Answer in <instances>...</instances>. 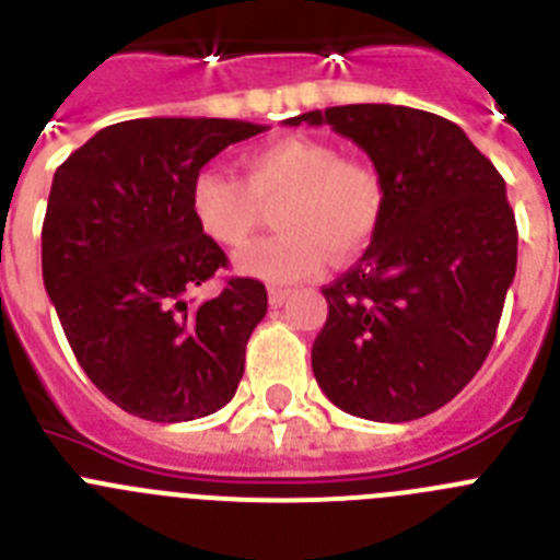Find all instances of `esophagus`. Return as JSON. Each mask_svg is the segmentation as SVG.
<instances>
[{"label":"esophagus","instance_id":"34e87169","mask_svg":"<svg viewBox=\"0 0 560 560\" xmlns=\"http://www.w3.org/2000/svg\"><path fill=\"white\" fill-rule=\"evenodd\" d=\"M285 296H289V289H283V285H271L269 289V303L275 305V308L285 303Z\"/></svg>","mask_w":560,"mask_h":560}]
</instances>
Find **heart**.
<instances>
[{
	"label": "heart",
	"instance_id": "1",
	"mask_svg": "<svg viewBox=\"0 0 560 560\" xmlns=\"http://www.w3.org/2000/svg\"><path fill=\"white\" fill-rule=\"evenodd\" d=\"M275 207L277 235L252 244L237 271L266 283H294L325 269L330 252L350 260L378 232L387 187L370 162L345 160L339 148L314 137H280L244 156V182L221 167L190 179V212L199 230L224 249L255 232L260 205Z\"/></svg>",
	"mask_w": 560,
	"mask_h": 560
}]
</instances>
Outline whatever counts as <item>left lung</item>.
<instances>
[{
	"label": "left lung",
	"mask_w": 560,
	"mask_h": 560,
	"mask_svg": "<svg viewBox=\"0 0 560 560\" xmlns=\"http://www.w3.org/2000/svg\"><path fill=\"white\" fill-rule=\"evenodd\" d=\"M368 151L387 187L359 264L325 285L311 350L323 393L355 418H427L477 375L516 275L518 232L504 179L446 117L389 103L308 112Z\"/></svg>",
	"instance_id": "8db88e82"
}]
</instances>
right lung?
Masks as SVG:
<instances>
[{
    "mask_svg": "<svg viewBox=\"0 0 560 560\" xmlns=\"http://www.w3.org/2000/svg\"><path fill=\"white\" fill-rule=\"evenodd\" d=\"M264 126L145 117L97 131L52 176L42 226L44 289L97 389L137 418L179 423L235 395L266 285L230 277L196 300L226 255L190 212V179Z\"/></svg>",
    "mask_w": 560,
    "mask_h": 560,
    "instance_id": "obj_1",
    "label": "right lung"
}]
</instances>
